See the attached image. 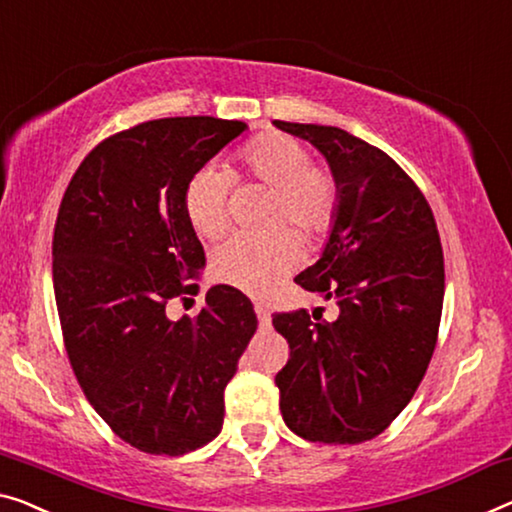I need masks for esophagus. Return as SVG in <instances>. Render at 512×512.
Segmentation results:
<instances>
[{
  "label": "esophagus",
  "instance_id": "34e87169",
  "mask_svg": "<svg viewBox=\"0 0 512 512\" xmlns=\"http://www.w3.org/2000/svg\"><path fill=\"white\" fill-rule=\"evenodd\" d=\"M255 312H257L259 326H262V329H271V312H269V305L255 303Z\"/></svg>",
  "mask_w": 512,
  "mask_h": 512
}]
</instances>
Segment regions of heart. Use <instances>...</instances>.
Listing matches in <instances>:
<instances>
[{
	"instance_id": "1",
	"label": "heart",
	"mask_w": 512,
	"mask_h": 512,
	"mask_svg": "<svg viewBox=\"0 0 512 512\" xmlns=\"http://www.w3.org/2000/svg\"><path fill=\"white\" fill-rule=\"evenodd\" d=\"M303 144L285 133H264L239 151L243 177L273 190L269 225L287 223L305 239L329 230L338 209V186L326 170L310 165ZM232 177L218 167L197 170L183 190V211L200 239H218L230 225L227 195ZM301 243L287 227L266 234H236L213 253V273L243 292L262 294L299 264Z\"/></svg>"
}]
</instances>
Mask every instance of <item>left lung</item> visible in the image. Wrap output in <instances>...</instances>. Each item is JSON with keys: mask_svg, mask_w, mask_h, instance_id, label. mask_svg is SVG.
Segmentation results:
<instances>
[{"mask_svg": "<svg viewBox=\"0 0 512 512\" xmlns=\"http://www.w3.org/2000/svg\"><path fill=\"white\" fill-rule=\"evenodd\" d=\"M326 158L338 186L329 239L296 285L338 303L333 322L305 310L273 326L289 342L276 375L289 430L322 444H358L386 430L414 398L444 305V253L432 209L384 151L335 126L273 121Z\"/></svg>", "mask_w": 512, "mask_h": 512, "instance_id": "left-lung-1", "label": "left lung"}]
</instances>
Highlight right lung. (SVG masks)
Segmentation results:
<instances>
[{"label": "right lung", "instance_id": "1", "mask_svg": "<svg viewBox=\"0 0 512 512\" xmlns=\"http://www.w3.org/2000/svg\"><path fill=\"white\" fill-rule=\"evenodd\" d=\"M246 128L144 121L98 144L61 200L52 280L66 352L91 407L144 453L183 455L218 437L225 386L257 331L253 303L227 285L193 319L165 312L207 264L186 183Z\"/></svg>", "mask_w": 512, "mask_h": 512}]
</instances>
